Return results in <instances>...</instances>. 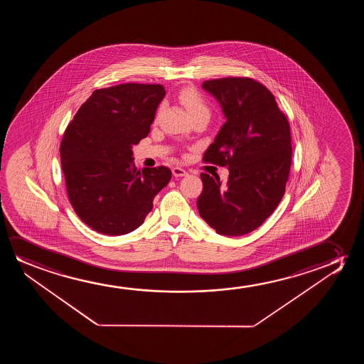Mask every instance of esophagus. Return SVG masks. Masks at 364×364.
Masks as SVG:
<instances>
[{"label":"esophagus","instance_id":"esophagus-1","mask_svg":"<svg viewBox=\"0 0 364 364\" xmlns=\"http://www.w3.org/2000/svg\"><path fill=\"white\" fill-rule=\"evenodd\" d=\"M188 174V171L186 170L183 169V168H180V166H174L173 168V175L174 176H185V175Z\"/></svg>","mask_w":364,"mask_h":364}]
</instances>
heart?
Returning a JSON list of instances; mask_svg holds the SVG:
<instances>
[{
    "label": "heart",
    "instance_id": "obj_1",
    "mask_svg": "<svg viewBox=\"0 0 364 364\" xmlns=\"http://www.w3.org/2000/svg\"><path fill=\"white\" fill-rule=\"evenodd\" d=\"M178 97L193 119L198 117L210 118L211 108L208 100H205L204 95H201L199 90H195L193 87H186L180 90Z\"/></svg>",
    "mask_w": 364,
    "mask_h": 364
}]
</instances>
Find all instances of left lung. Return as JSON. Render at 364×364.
<instances>
[{
    "label": "left lung",
    "instance_id": "1",
    "mask_svg": "<svg viewBox=\"0 0 364 364\" xmlns=\"http://www.w3.org/2000/svg\"><path fill=\"white\" fill-rule=\"evenodd\" d=\"M203 87L226 117L203 161L229 166L230 174L224 184L218 175L200 174V216L218 234H249L284 196L292 161L289 120L269 88L249 77L205 80Z\"/></svg>",
    "mask_w": 364,
    "mask_h": 364
}]
</instances>
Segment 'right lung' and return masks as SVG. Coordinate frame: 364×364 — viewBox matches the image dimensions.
I'll return each mask as SVG.
<instances>
[{
    "instance_id": "right-lung-1",
    "label": "right lung",
    "mask_w": 364,
    "mask_h": 364,
    "mask_svg": "<svg viewBox=\"0 0 364 364\" xmlns=\"http://www.w3.org/2000/svg\"><path fill=\"white\" fill-rule=\"evenodd\" d=\"M164 95L161 85L95 90L65 128L60 151L67 195L78 218L100 234L139 228L171 179L163 165L140 171L132 164V145L149 133Z\"/></svg>"
}]
</instances>
